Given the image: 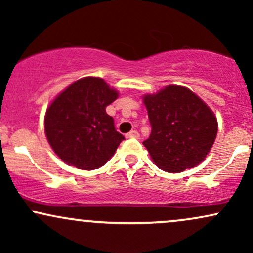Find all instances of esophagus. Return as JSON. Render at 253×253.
<instances>
[{
    "label": "esophagus",
    "instance_id": "1",
    "mask_svg": "<svg viewBox=\"0 0 253 253\" xmlns=\"http://www.w3.org/2000/svg\"><path fill=\"white\" fill-rule=\"evenodd\" d=\"M139 136H140V134H139L138 132H136V130H130L129 133H127L126 134V138H139Z\"/></svg>",
    "mask_w": 253,
    "mask_h": 253
}]
</instances>
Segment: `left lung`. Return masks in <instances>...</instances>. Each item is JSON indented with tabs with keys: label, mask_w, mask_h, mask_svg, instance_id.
I'll return each mask as SVG.
<instances>
[{
	"label": "left lung",
	"mask_w": 253,
	"mask_h": 253,
	"mask_svg": "<svg viewBox=\"0 0 253 253\" xmlns=\"http://www.w3.org/2000/svg\"><path fill=\"white\" fill-rule=\"evenodd\" d=\"M152 127L144 146L159 169L182 172L201 163L217 133L214 113L191 90L169 85L144 97Z\"/></svg>",
	"instance_id": "1"
}]
</instances>
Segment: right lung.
<instances>
[{
  "label": "right lung",
  "mask_w": 253,
  "mask_h": 253,
  "mask_svg": "<svg viewBox=\"0 0 253 253\" xmlns=\"http://www.w3.org/2000/svg\"><path fill=\"white\" fill-rule=\"evenodd\" d=\"M117 98V90L97 77L78 80L58 95L46 110L45 133L63 162L94 170L112 158L125 139L106 113Z\"/></svg>",
  "instance_id": "add662e5"
}]
</instances>
